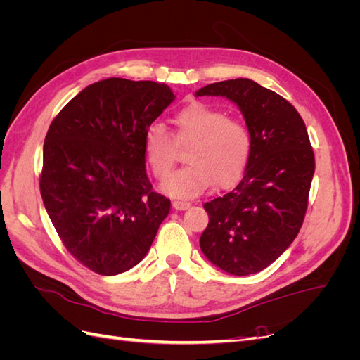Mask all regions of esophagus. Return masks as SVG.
<instances>
[{
    "mask_svg": "<svg viewBox=\"0 0 360 360\" xmlns=\"http://www.w3.org/2000/svg\"><path fill=\"white\" fill-rule=\"evenodd\" d=\"M172 207L176 210H188L191 207V202H188V201H172Z\"/></svg>",
    "mask_w": 360,
    "mask_h": 360,
    "instance_id": "1",
    "label": "esophagus"
}]
</instances>
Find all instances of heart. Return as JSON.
<instances>
[{"label": "heart", "instance_id": "heart-1", "mask_svg": "<svg viewBox=\"0 0 360 360\" xmlns=\"http://www.w3.org/2000/svg\"><path fill=\"white\" fill-rule=\"evenodd\" d=\"M174 134L151 124L144 134V155L158 180L165 181L176 162V146L189 145L185 160L190 163L163 186L176 198H193L214 186L233 184L245 171L250 156L248 127L222 110L193 102L174 115Z\"/></svg>", "mask_w": 360, "mask_h": 360}]
</instances>
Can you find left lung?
<instances>
[{
	"mask_svg": "<svg viewBox=\"0 0 360 360\" xmlns=\"http://www.w3.org/2000/svg\"><path fill=\"white\" fill-rule=\"evenodd\" d=\"M195 96H222L242 111L250 156L233 189L204 204L202 254L234 276L258 274L299 234L315 171L300 114L278 93L246 78L214 82Z\"/></svg>",
	"mask_w": 360,
	"mask_h": 360,
	"instance_id": "obj_1",
	"label": "left lung"
}]
</instances>
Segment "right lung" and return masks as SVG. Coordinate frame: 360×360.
Instances as JSON below:
<instances>
[{
  "label": "right lung",
  "instance_id": "1",
  "mask_svg": "<svg viewBox=\"0 0 360 360\" xmlns=\"http://www.w3.org/2000/svg\"><path fill=\"white\" fill-rule=\"evenodd\" d=\"M176 96L165 84L108 78L52 120L40 193L69 252L103 276L143 259L171 202L146 172L144 134Z\"/></svg>",
  "mask_w": 360,
  "mask_h": 360
}]
</instances>
